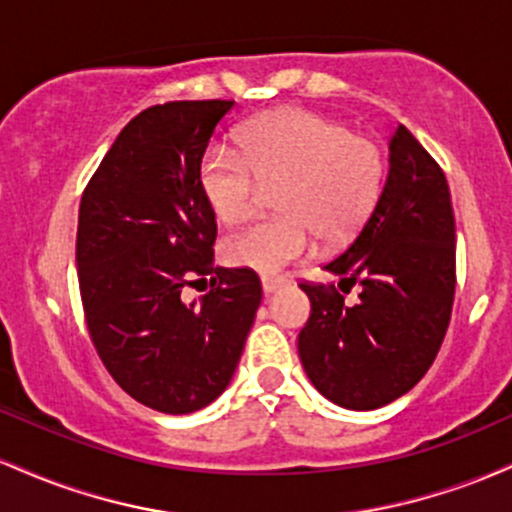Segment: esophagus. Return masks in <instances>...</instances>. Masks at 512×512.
Segmentation results:
<instances>
[{
    "mask_svg": "<svg viewBox=\"0 0 512 512\" xmlns=\"http://www.w3.org/2000/svg\"><path fill=\"white\" fill-rule=\"evenodd\" d=\"M284 284H286L284 276H269V274L262 276V291L267 293V296H269V293L279 291Z\"/></svg>",
    "mask_w": 512,
    "mask_h": 512,
    "instance_id": "1",
    "label": "esophagus"
}]
</instances>
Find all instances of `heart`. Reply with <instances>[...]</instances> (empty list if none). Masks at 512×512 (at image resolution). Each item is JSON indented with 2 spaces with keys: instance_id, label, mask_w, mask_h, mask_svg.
Listing matches in <instances>:
<instances>
[{
  "instance_id": "heart-1",
  "label": "heart",
  "mask_w": 512,
  "mask_h": 512,
  "mask_svg": "<svg viewBox=\"0 0 512 512\" xmlns=\"http://www.w3.org/2000/svg\"><path fill=\"white\" fill-rule=\"evenodd\" d=\"M279 184L274 204L281 216L223 240L233 267L274 274L301 260L313 233L325 245L354 238L383 195V149L332 117L284 108L252 120L240 132V151L211 146L199 166L204 199L221 223L248 219L262 187Z\"/></svg>"
}]
</instances>
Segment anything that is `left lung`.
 <instances>
[{
    "mask_svg": "<svg viewBox=\"0 0 512 512\" xmlns=\"http://www.w3.org/2000/svg\"><path fill=\"white\" fill-rule=\"evenodd\" d=\"M325 269L339 276V289L301 284L310 298V317L298 334L305 373L339 407H385L431 368L455 298L448 180L404 125L390 139V170L378 207ZM351 285L362 291L354 306H346L343 294Z\"/></svg>",
    "mask_w": 512,
    "mask_h": 512,
    "instance_id": "obj_1",
    "label": "left lung"
}]
</instances>
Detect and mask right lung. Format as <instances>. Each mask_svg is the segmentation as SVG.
Instances as JSON below:
<instances>
[{"mask_svg": "<svg viewBox=\"0 0 512 512\" xmlns=\"http://www.w3.org/2000/svg\"><path fill=\"white\" fill-rule=\"evenodd\" d=\"M233 101L146 108L117 134L79 207L76 267L88 332L129 397L192 414L231 383L262 301L252 269L214 264L216 216L199 185ZM210 276L199 304L179 298Z\"/></svg>", "mask_w": 512, "mask_h": 512, "instance_id": "1", "label": "right lung"}]
</instances>
